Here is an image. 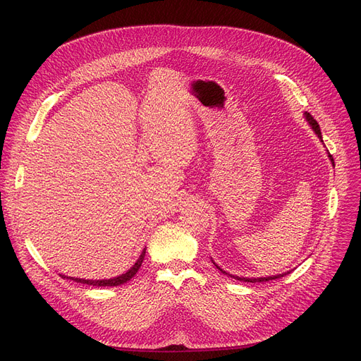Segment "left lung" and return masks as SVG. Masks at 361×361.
<instances>
[{
  "instance_id": "8db88e82",
  "label": "left lung",
  "mask_w": 361,
  "mask_h": 361,
  "mask_svg": "<svg viewBox=\"0 0 361 361\" xmlns=\"http://www.w3.org/2000/svg\"><path fill=\"white\" fill-rule=\"evenodd\" d=\"M305 118H306V121L309 123V126L312 127V130L316 133L317 135V137L320 139V142H324L322 140V133H320V127H319V124H317V121L310 116L309 112H305ZM328 157H329V159H331V162H332V165L335 166V164H334V158H332V155L331 154H328ZM214 262V260H212ZM214 264L215 267L224 274V275H230L228 272H225L224 269H221L218 264L214 262ZM287 274H290V271L288 272H283V274H278V275H272V276H260V278H244V276H235V275H230V276H233L234 279H238V281H243V282H267V281H272V279H276V278H281V276H286Z\"/></svg>"
}]
</instances>
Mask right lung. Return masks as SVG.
<instances>
[{
  "label": "right lung",
  "instance_id": "1",
  "mask_svg": "<svg viewBox=\"0 0 361 361\" xmlns=\"http://www.w3.org/2000/svg\"><path fill=\"white\" fill-rule=\"evenodd\" d=\"M145 255H146V249H143V252H142V255L139 256V259L136 260V263L133 264V267H131L127 272H124V274H121V275H118V276L109 278V279H85V278L66 276V275H61V274H60V276H61V278H66V279H71V281H74V282L86 283V286H93V287H117V286H121V283L130 281L133 276H135V275L137 274V271H139L140 267H142V262H143V259H145Z\"/></svg>",
  "mask_w": 361,
  "mask_h": 361
}]
</instances>
